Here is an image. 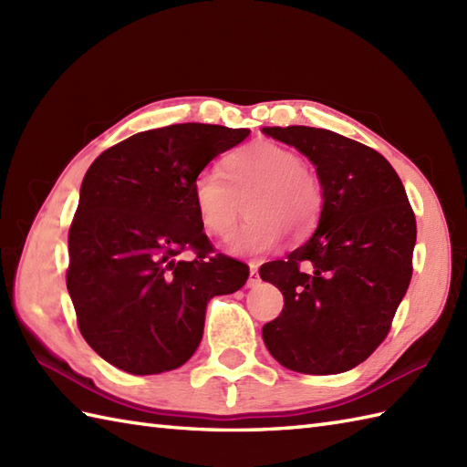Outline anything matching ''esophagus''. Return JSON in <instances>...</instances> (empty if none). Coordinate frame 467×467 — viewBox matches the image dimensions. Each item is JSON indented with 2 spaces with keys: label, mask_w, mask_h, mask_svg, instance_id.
I'll return each mask as SVG.
<instances>
[{
  "label": "esophagus",
  "mask_w": 467,
  "mask_h": 467,
  "mask_svg": "<svg viewBox=\"0 0 467 467\" xmlns=\"http://www.w3.org/2000/svg\"><path fill=\"white\" fill-rule=\"evenodd\" d=\"M261 283V276H259V271H256V265H251V275H249V286H256Z\"/></svg>",
  "instance_id": "1"
}]
</instances>
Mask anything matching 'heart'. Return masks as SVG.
I'll return each mask as SVG.
<instances>
[{
  "label": "heart",
  "instance_id": "obj_1",
  "mask_svg": "<svg viewBox=\"0 0 467 467\" xmlns=\"http://www.w3.org/2000/svg\"><path fill=\"white\" fill-rule=\"evenodd\" d=\"M191 194L198 223L221 241L233 236L244 202L249 221L228 244V251L239 256L271 253L281 244L283 233L305 239L323 213L319 178L303 166L299 152L271 140L228 154L221 174H198Z\"/></svg>",
  "mask_w": 467,
  "mask_h": 467
}]
</instances>
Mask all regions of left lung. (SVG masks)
Returning <instances> with one entry per match:
<instances>
[{
    "instance_id": "left-lung-1",
    "label": "left lung",
    "mask_w": 467,
    "mask_h": 467,
    "mask_svg": "<svg viewBox=\"0 0 467 467\" xmlns=\"http://www.w3.org/2000/svg\"><path fill=\"white\" fill-rule=\"evenodd\" d=\"M263 132L309 158L323 188L311 239L259 271L285 299L263 341L291 371H349L389 333L411 281L418 226L408 194L393 166L351 138L309 126Z\"/></svg>"
}]
</instances>
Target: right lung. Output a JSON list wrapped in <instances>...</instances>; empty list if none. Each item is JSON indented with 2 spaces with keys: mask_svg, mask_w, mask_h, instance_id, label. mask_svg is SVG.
I'll use <instances>...</instances> for the list:
<instances>
[{
  "mask_svg": "<svg viewBox=\"0 0 467 467\" xmlns=\"http://www.w3.org/2000/svg\"><path fill=\"white\" fill-rule=\"evenodd\" d=\"M249 134L172 124L126 138L88 168L66 285L86 343L118 369L156 375L184 365L202 339L208 301L249 279L244 263L213 251L191 194L204 166Z\"/></svg>",
  "mask_w": 467,
  "mask_h": 467,
  "instance_id": "1",
  "label": "right lung"
}]
</instances>
